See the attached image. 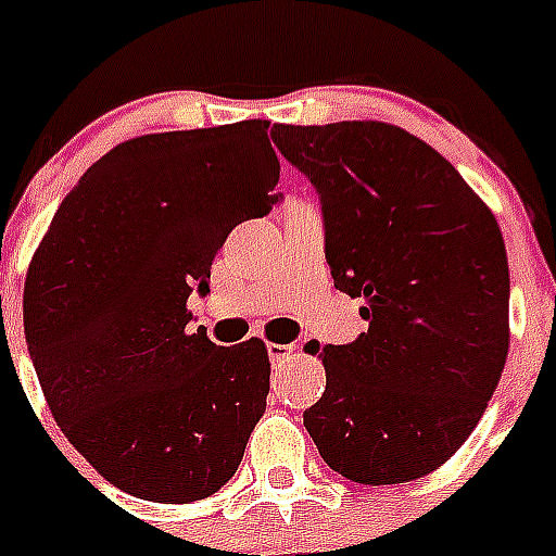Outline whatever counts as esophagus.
<instances>
[{
  "label": "esophagus",
  "mask_w": 556,
  "mask_h": 556,
  "mask_svg": "<svg viewBox=\"0 0 556 556\" xmlns=\"http://www.w3.org/2000/svg\"><path fill=\"white\" fill-rule=\"evenodd\" d=\"M296 349L294 346H286V343H270L268 346V357H270V364L274 366H282L286 361H291V355H294Z\"/></svg>",
  "instance_id": "1"
}]
</instances>
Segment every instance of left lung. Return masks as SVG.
<instances>
[{
    "instance_id": "8db88e82",
    "label": "left lung",
    "mask_w": 556,
    "mask_h": 556,
    "mask_svg": "<svg viewBox=\"0 0 556 556\" xmlns=\"http://www.w3.org/2000/svg\"><path fill=\"white\" fill-rule=\"evenodd\" d=\"M277 150L320 192L326 262L369 329L308 343L326 392L303 415L323 462L357 484L439 470L473 432L508 357L502 230L430 143L380 121L274 124Z\"/></svg>"
}]
</instances>
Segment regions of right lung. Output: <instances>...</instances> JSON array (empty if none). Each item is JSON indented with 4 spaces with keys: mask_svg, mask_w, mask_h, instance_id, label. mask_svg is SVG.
<instances>
[{
    "mask_svg": "<svg viewBox=\"0 0 556 556\" xmlns=\"http://www.w3.org/2000/svg\"><path fill=\"white\" fill-rule=\"evenodd\" d=\"M268 121L141 135L94 161L28 265L22 320L65 439L106 482L185 505L236 473L270 389L260 338L190 331L227 233L277 204Z\"/></svg>",
    "mask_w": 556,
    "mask_h": 556,
    "instance_id": "add662e5",
    "label": "right lung"
}]
</instances>
